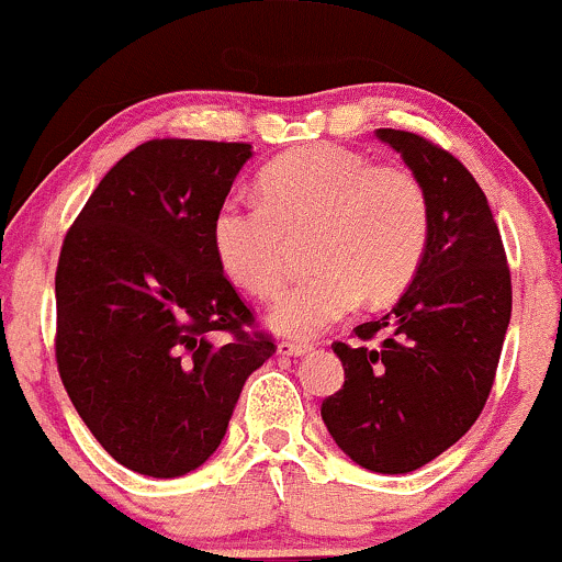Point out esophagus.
I'll return each instance as SVG.
<instances>
[{
    "label": "esophagus",
    "mask_w": 562,
    "mask_h": 562,
    "mask_svg": "<svg viewBox=\"0 0 562 562\" xmlns=\"http://www.w3.org/2000/svg\"><path fill=\"white\" fill-rule=\"evenodd\" d=\"M308 351H311L308 344H294V340H281L279 344L281 357H303V355H308Z\"/></svg>",
    "instance_id": "obj_1"
}]
</instances>
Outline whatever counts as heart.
<instances>
[{
    "label": "heart",
    "instance_id": "1",
    "mask_svg": "<svg viewBox=\"0 0 562 562\" xmlns=\"http://www.w3.org/2000/svg\"><path fill=\"white\" fill-rule=\"evenodd\" d=\"M259 196L229 194L211 222L222 273L251 297L268 300L289 276V238L314 227L316 273L281 294L270 327L316 338L362 297L384 303L414 281L430 240L425 183L395 165H373L338 143L294 148L259 176Z\"/></svg>",
    "mask_w": 562,
    "mask_h": 562
}]
</instances>
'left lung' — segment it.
I'll return each mask as SVG.
<instances>
[{"mask_svg":"<svg viewBox=\"0 0 562 562\" xmlns=\"http://www.w3.org/2000/svg\"><path fill=\"white\" fill-rule=\"evenodd\" d=\"M430 200V240L414 281L381 319L333 344L346 381L322 403L340 449L375 473H408L460 441L493 390L512 319V273L476 178L436 143L375 130ZM379 331L387 338L366 347Z\"/></svg>","mask_w":562,"mask_h":562,"instance_id":"left-lung-1","label":"left lung"}]
</instances>
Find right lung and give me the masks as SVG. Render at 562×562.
<instances>
[{
	"label": "right lung",
	"instance_id": "obj_1",
	"mask_svg": "<svg viewBox=\"0 0 562 562\" xmlns=\"http://www.w3.org/2000/svg\"><path fill=\"white\" fill-rule=\"evenodd\" d=\"M248 159V143H143L110 167L61 246V384L102 449L143 476L200 468L248 375L276 355L211 246L213 213Z\"/></svg>",
	"mask_w": 562,
	"mask_h": 562
}]
</instances>
